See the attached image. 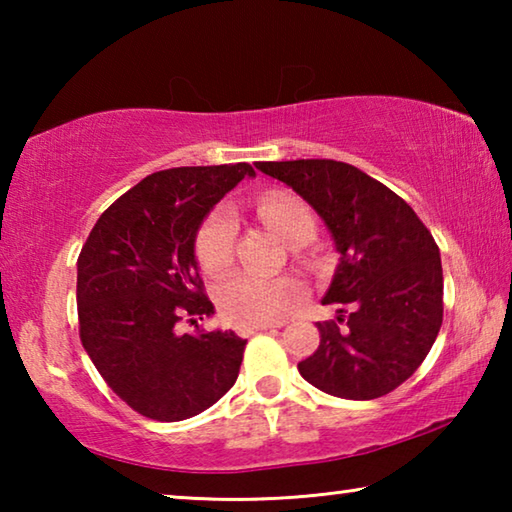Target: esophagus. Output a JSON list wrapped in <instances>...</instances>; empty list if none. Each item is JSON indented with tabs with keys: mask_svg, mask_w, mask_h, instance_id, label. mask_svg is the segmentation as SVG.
Instances as JSON below:
<instances>
[{
	"mask_svg": "<svg viewBox=\"0 0 512 512\" xmlns=\"http://www.w3.org/2000/svg\"><path fill=\"white\" fill-rule=\"evenodd\" d=\"M275 325L271 323H262V325H241L239 327V334H255V332H266V329H273Z\"/></svg>",
	"mask_w": 512,
	"mask_h": 512,
	"instance_id": "esophagus-1",
	"label": "esophagus"
}]
</instances>
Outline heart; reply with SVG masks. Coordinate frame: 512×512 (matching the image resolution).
<instances>
[{
    "mask_svg": "<svg viewBox=\"0 0 512 512\" xmlns=\"http://www.w3.org/2000/svg\"><path fill=\"white\" fill-rule=\"evenodd\" d=\"M259 219L273 235L291 248H300L316 237V219L305 203L289 194H266L257 205ZM237 223L228 210L214 212L203 223L196 239L198 264L205 273H221L232 264ZM300 289L287 277L232 275L221 282L216 291L221 314L237 325H262L280 318L293 302Z\"/></svg>",
    "mask_w": 512,
    "mask_h": 512,
    "instance_id": "obj_1",
    "label": "heart"
}]
</instances>
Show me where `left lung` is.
Returning a JSON list of instances; mask_svg holds the SVG:
<instances>
[{
	"label": "left lung",
	"mask_w": 512,
	"mask_h": 512,
	"mask_svg": "<svg viewBox=\"0 0 512 512\" xmlns=\"http://www.w3.org/2000/svg\"><path fill=\"white\" fill-rule=\"evenodd\" d=\"M327 225L339 264L318 323V350L298 363L311 386L341 400H375L409 379L443 325L440 250L418 214L379 180L336 160L257 162Z\"/></svg>",
	"instance_id": "1"
}]
</instances>
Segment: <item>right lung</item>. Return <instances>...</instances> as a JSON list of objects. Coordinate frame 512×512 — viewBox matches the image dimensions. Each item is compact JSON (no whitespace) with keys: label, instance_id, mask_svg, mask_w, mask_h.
Masks as SVG:
<instances>
[{"label":"right lung","instance_id":"obj_1","mask_svg":"<svg viewBox=\"0 0 512 512\" xmlns=\"http://www.w3.org/2000/svg\"><path fill=\"white\" fill-rule=\"evenodd\" d=\"M246 162L146 176L99 216L76 262L81 343L106 384L158 422L194 418L235 386L246 339L232 329L180 334L214 314L198 277L196 237Z\"/></svg>","mask_w":512,"mask_h":512}]
</instances>
